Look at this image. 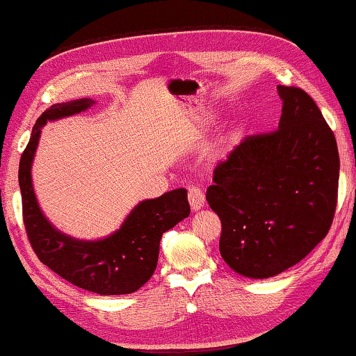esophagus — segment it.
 I'll return each mask as SVG.
<instances>
[{
	"label": "esophagus",
	"instance_id": "esophagus-1",
	"mask_svg": "<svg viewBox=\"0 0 356 356\" xmlns=\"http://www.w3.org/2000/svg\"><path fill=\"white\" fill-rule=\"evenodd\" d=\"M188 201L190 206H192L193 211H198L204 206V195L203 190L200 187H195V185H190L188 187Z\"/></svg>",
	"mask_w": 356,
	"mask_h": 356
}]
</instances>
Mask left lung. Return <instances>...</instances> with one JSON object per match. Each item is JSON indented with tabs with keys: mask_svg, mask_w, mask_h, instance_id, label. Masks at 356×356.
<instances>
[{
	"mask_svg": "<svg viewBox=\"0 0 356 356\" xmlns=\"http://www.w3.org/2000/svg\"><path fill=\"white\" fill-rule=\"evenodd\" d=\"M278 129L248 136L214 169L206 200L219 216L220 256L249 278L300 262L331 229L337 204L336 137L315 100L278 86Z\"/></svg>",
	"mask_w": 356,
	"mask_h": 356,
	"instance_id": "1",
	"label": "left lung"
}]
</instances>
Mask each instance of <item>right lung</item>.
<instances>
[{
  "label": "right lung",
  "mask_w": 356,
  "mask_h": 356,
  "mask_svg": "<svg viewBox=\"0 0 356 356\" xmlns=\"http://www.w3.org/2000/svg\"><path fill=\"white\" fill-rule=\"evenodd\" d=\"M94 105L92 99L56 104L42 111L20 156L19 185L26 236L40 261L63 280L100 296L131 294L155 272L164 232L188 217L187 190L177 188L160 198L145 200L131 211L120 230L99 241L63 235L42 216L31 184V163L41 127L47 121L72 116Z\"/></svg>",
  "instance_id": "add662e5"
}]
</instances>
